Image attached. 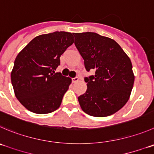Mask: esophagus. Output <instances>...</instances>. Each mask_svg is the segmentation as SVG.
<instances>
[{"label":"esophagus","mask_w":154,"mask_h":154,"mask_svg":"<svg viewBox=\"0 0 154 154\" xmlns=\"http://www.w3.org/2000/svg\"><path fill=\"white\" fill-rule=\"evenodd\" d=\"M79 81L78 77H74V78H72V82L73 83H77V82Z\"/></svg>","instance_id":"obj_1"}]
</instances>
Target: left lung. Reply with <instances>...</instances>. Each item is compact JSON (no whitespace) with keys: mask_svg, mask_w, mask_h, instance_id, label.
Segmentation results:
<instances>
[{"mask_svg":"<svg viewBox=\"0 0 154 154\" xmlns=\"http://www.w3.org/2000/svg\"><path fill=\"white\" fill-rule=\"evenodd\" d=\"M74 35L86 71H95V75L85 78L87 89L78 97L80 107L93 117L110 116L130 97L135 80L130 59L111 38L94 32Z\"/></svg>","mask_w":154,"mask_h":154,"instance_id":"left-lung-1","label":"left lung"}]
</instances>
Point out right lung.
Returning a JSON list of instances; mask_svg holds the SVG:
<instances>
[{"label":"right lung","mask_w":154,"mask_h":154,"mask_svg":"<svg viewBox=\"0 0 154 154\" xmlns=\"http://www.w3.org/2000/svg\"><path fill=\"white\" fill-rule=\"evenodd\" d=\"M73 43L71 33L55 31L35 37L17 55L11 82L15 95L28 110L44 114L60 107L72 80L55 70Z\"/></svg>","instance_id":"add662e5"}]
</instances>
